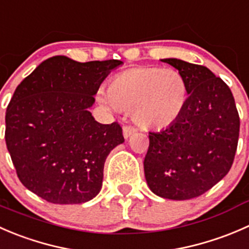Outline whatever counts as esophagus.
Instances as JSON below:
<instances>
[{"instance_id":"1","label":"esophagus","mask_w":249,"mask_h":249,"mask_svg":"<svg viewBox=\"0 0 249 249\" xmlns=\"http://www.w3.org/2000/svg\"><path fill=\"white\" fill-rule=\"evenodd\" d=\"M135 132H137V129H135L133 125H124V137L125 138V139H128V138H129L130 135Z\"/></svg>"}]
</instances>
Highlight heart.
Here are the masks:
<instances>
[{"instance_id": "b5f03b06", "label": "heart", "mask_w": 249, "mask_h": 249, "mask_svg": "<svg viewBox=\"0 0 249 249\" xmlns=\"http://www.w3.org/2000/svg\"><path fill=\"white\" fill-rule=\"evenodd\" d=\"M98 99L112 109L132 110L137 124L145 128H164L180 117L188 100V87L173 69L135 68L110 80Z\"/></svg>"}]
</instances>
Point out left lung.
<instances>
[{
  "label": "left lung",
  "mask_w": 249,
  "mask_h": 249,
  "mask_svg": "<svg viewBox=\"0 0 249 249\" xmlns=\"http://www.w3.org/2000/svg\"><path fill=\"white\" fill-rule=\"evenodd\" d=\"M162 61L181 73L189 97L174 124L149 133L145 179L160 197L190 200L229 173L237 149L240 117L230 88L209 69L176 58Z\"/></svg>",
  "instance_id": "left-lung-1"
}]
</instances>
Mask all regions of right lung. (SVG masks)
Instances as JSON below:
<instances>
[{
	"instance_id": "1",
	"label": "right lung",
	"mask_w": 249,
	"mask_h": 249,
	"mask_svg": "<svg viewBox=\"0 0 249 249\" xmlns=\"http://www.w3.org/2000/svg\"><path fill=\"white\" fill-rule=\"evenodd\" d=\"M121 64L52 56L17 87L4 138L26 189L56 205L87 202L99 194L105 160L124 138L117 122L99 124L88 109L103 81Z\"/></svg>"
}]
</instances>
